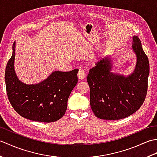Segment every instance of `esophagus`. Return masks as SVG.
<instances>
[{"label":"esophagus","mask_w":157,"mask_h":157,"mask_svg":"<svg viewBox=\"0 0 157 157\" xmlns=\"http://www.w3.org/2000/svg\"><path fill=\"white\" fill-rule=\"evenodd\" d=\"M86 72L84 69H79L78 73V77L79 80H83L86 78Z\"/></svg>","instance_id":"1"}]
</instances>
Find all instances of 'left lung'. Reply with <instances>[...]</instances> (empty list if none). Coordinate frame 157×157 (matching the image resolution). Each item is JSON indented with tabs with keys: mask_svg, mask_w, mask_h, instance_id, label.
Masks as SVG:
<instances>
[{
	"mask_svg": "<svg viewBox=\"0 0 157 157\" xmlns=\"http://www.w3.org/2000/svg\"><path fill=\"white\" fill-rule=\"evenodd\" d=\"M136 56L133 73L123 75L112 71V57L106 56L89 71L87 81L90 90V106L99 119L118 120L132 115L144 102L148 88L149 62L140 40L132 38Z\"/></svg>",
	"mask_w": 157,
	"mask_h": 157,
	"instance_id": "obj_1",
	"label": "left lung"
}]
</instances>
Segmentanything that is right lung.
I'll return each instance as SVG.
<instances>
[{"mask_svg":"<svg viewBox=\"0 0 157 157\" xmlns=\"http://www.w3.org/2000/svg\"><path fill=\"white\" fill-rule=\"evenodd\" d=\"M15 42L5 75L10 103L18 114L32 121H57L65 113L69 96L78 81L77 74L79 70L55 71L38 84H25L19 80L15 71Z\"/></svg>","mask_w":157,"mask_h":157,"instance_id":"1","label":"right lung"}]
</instances>
